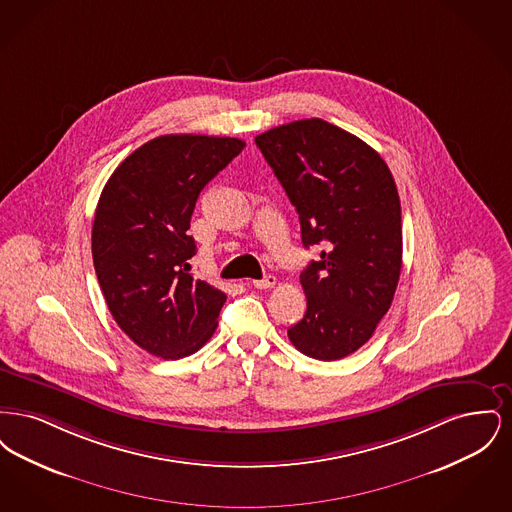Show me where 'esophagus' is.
<instances>
[{"label": "esophagus", "mask_w": 512, "mask_h": 512, "mask_svg": "<svg viewBox=\"0 0 512 512\" xmlns=\"http://www.w3.org/2000/svg\"><path fill=\"white\" fill-rule=\"evenodd\" d=\"M253 284V288H257V290H268V288H274L276 286V276H265V278H261V280H253L251 282Z\"/></svg>", "instance_id": "1"}]
</instances>
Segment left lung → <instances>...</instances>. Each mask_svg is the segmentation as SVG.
<instances>
[{
    "label": "left lung",
    "instance_id": "1",
    "mask_svg": "<svg viewBox=\"0 0 512 512\" xmlns=\"http://www.w3.org/2000/svg\"><path fill=\"white\" fill-rule=\"evenodd\" d=\"M284 186L301 242L322 245L299 280L307 311L293 345L318 361H338L372 338L401 274V203L384 159L361 138L322 119L288 122L255 138Z\"/></svg>",
    "mask_w": 512,
    "mask_h": 512
}]
</instances>
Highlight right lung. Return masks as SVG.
I'll return each mask as SVG.
<instances>
[{
  "mask_svg": "<svg viewBox=\"0 0 512 512\" xmlns=\"http://www.w3.org/2000/svg\"><path fill=\"white\" fill-rule=\"evenodd\" d=\"M244 140L167 134L130 153L99 195L92 257L122 332L161 359H182L217 330L226 293L190 274L188 236L201 190Z\"/></svg>",
  "mask_w": 512,
  "mask_h": 512,
  "instance_id": "obj_1",
  "label": "right lung"
}]
</instances>
